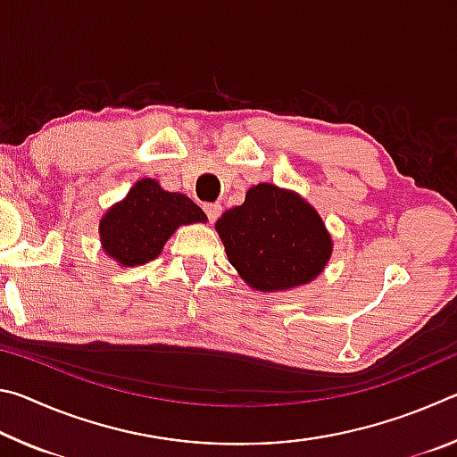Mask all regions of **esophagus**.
Returning a JSON list of instances; mask_svg holds the SVG:
<instances>
[{
	"instance_id": "obj_1",
	"label": "esophagus",
	"mask_w": 457,
	"mask_h": 457,
	"mask_svg": "<svg viewBox=\"0 0 457 457\" xmlns=\"http://www.w3.org/2000/svg\"><path fill=\"white\" fill-rule=\"evenodd\" d=\"M204 212L207 215V220L215 221L221 215V205L220 204H204Z\"/></svg>"
}]
</instances>
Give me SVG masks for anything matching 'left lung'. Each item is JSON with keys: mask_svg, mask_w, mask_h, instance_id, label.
<instances>
[{"mask_svg": "<svg viewBox=\"0 0 457 457\" xmlns=\"http://www.w3.org/2000/svg\"><path fill=\"white\" fill-rule=\"evenodd\" d=\"M239 276L262 292L314 280L327 266L332 242L320 215L296 193L260 183L215 223Z\"/></svg>", "mask_w": 457, "mask_h": 457, "instance_id": "obj_1", "label": "left lung"}]
</instances>
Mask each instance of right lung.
<instances>
[{
    "label": "right lung",
    "instance_id": "1",
    "mask_svg": "<svg viewBox=\"0 0 457 457\" xmlns=\"http://www.w3.org/2000/svg\"><path fill=\"white\" fill-rule=\"evenodd\" d=\"M205 220L201 207L189 197L161 189L153 179H143L104 213L100 239L104 252L119 264L138 266L157 258L177 228Z\"/></svg>",
    "mask_w": 457,
    "mask_h": 457
}]
</instances>
